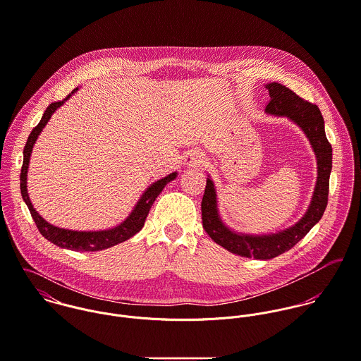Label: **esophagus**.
<instances>
[{
  "mask_svg": "<svg viewBox=\"0 0 361 361\" xmlns=\"http://www.w3.org/2000/svg\"><path fill=\"white\" fill-rule=\"evenodd\" d=\"M205 161V154H202L198 150H191L187 153L184 159V164L187 167H200Z\"/></svg>",
  "mask_w": 361,
  "mask_h": 361,
  "instance_id": "1",
  "label": "esophagus"
}]
</instances>
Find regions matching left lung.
Listing matches in <instances>:
<instances>
[{
	"label": "left lung",
	"instance_id": "8db88e82",
	"mask_svg": "<svg viewBox=\"0 0 361 361\" xmlns=\"http://www.w3.org/2000/svg\"><path fill=\"white\" fill-rule=\"evenodd\" d=\"M265 87L271 97L265 113L288 117L290 121L301 128L314 150L317 159V183L308 209L297 223L278 233H238L230 228L220 217L216 187L209 174L201 204L204 228L216 244L231 254L264 261L288 251L321 220L328 204L329 176L332 170V146L326 140L325 123L319 109L298 97L293 90L278 82H271L265 85Z\"/></svg>",
	"mask_w": 361,
	"mask_h": 361
}]
</instances>
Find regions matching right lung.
Returning a JSON list of instances; mask_svg holds the SVG:
<instances>
[{"label": "right lung", "mask_w": 361, "mask_h": 361, "mask_svg": "<svg viewBox=\"0 0 361 361\" xmlns=\"http://www.w3.org/2000/svg\"><path fill=\"white\" fill-rule=\"evenodd\" d=\"M78 89L79 87L73 89L64 100L51 103L46 109L40 123L30 133L26 145H25V149H23V164H22V170H20V194H22L25 204L27 205V208L30 211V215L33 217L39 231L42 233V235L44 238H47L49 241H51L53 244H56L61 248L79 251V252H89V251L93 252V251H102V250L110 248V247L117 245V244L131 238L133 235H135L144 227L145 220H146V216H147L154 200L159 197V194L163 191V188L177 177V171L170 173L169 176L152 183L145 190L144 194L135 204L131 214L126 217L120 224H117L111 228L80 231V230H70V228L59 227V226H54V224L49 223L47 220H44L33 208L29 194H27V169H29L30 154H32L33 146L36 144L39 135L42 134L43 128L47 126L51 116L56 113L57 109H60L73 96L75 92H78Z\"/></svg>", "instance_id": "1"}]
</instances>
